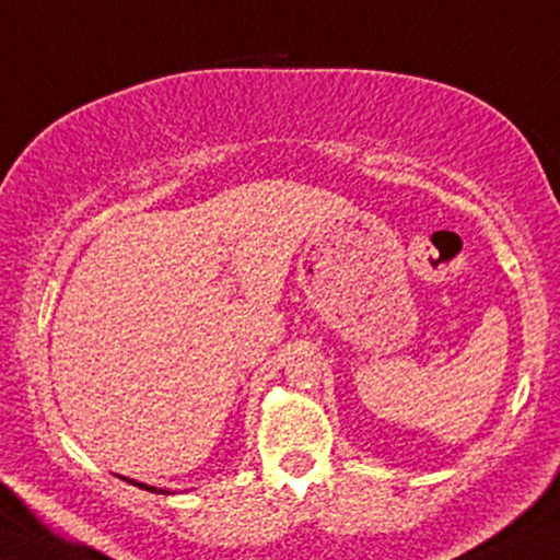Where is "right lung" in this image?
<instances>
[{
	"mask_svg": "<svg viewBox=\"0 0 560 560\" xmlns=\"http://www.w3.org/2000/svg\"><path fill=\"white\" fill-rule=\"evenodd\" d=\"M120 479H126V477H120ZM128 485H133V487H139V490H147V492H155V494H168V490H160V487H152V485H144V481H137V479H126Z\"/></svg>",
	"mask_w": 560,
	"mask_h": 560,
	"instance_id": "obj_1",
	"label": "right lung"
}]
</instances>
